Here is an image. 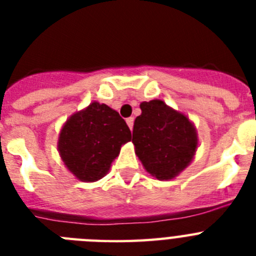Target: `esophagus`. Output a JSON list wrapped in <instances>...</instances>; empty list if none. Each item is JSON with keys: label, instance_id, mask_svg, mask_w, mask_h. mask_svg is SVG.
<instances>
[{"label": "esophagus", "instance_id": "34e87169", "mask_svg": "<svg viewBox=\"0 0 256 256\" xmlns=\"http://www.w3.org/2000/svg\"><path fill=\"white\" fill-rule=\"evenodd\" d=\"M133 123H134V119H133V118H128V119H126V124H128V126L130 128V130H133Z\"/></svg>", "mask_w": 256, "mask_h": 256}]
</instances>
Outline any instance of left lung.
I'll use <instances>...</instances> for the list:
<instances>
[{"label":"left lung","instance_id":"8db88e82","mask_svg":"<svg viewBox=\"0 0 256 256\" xmlns=\"http://www.w3.org/2000/svg\"><path fill=\"white\" fill-rule=\"evenodd\" d=\"M136 118L133 140L144 169L158 180H172L195 155L198 136L188 118L160 100L142 102Z\"/></svg>","mask_w":256,"mask_h":256}]
</instances>
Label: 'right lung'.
Here are the masks:
<instances>
[{"mask_svg":"<svg viewBox=\"0 0 256 256\" xmlns=\"http://www.w3.org/2000/svg\"><path fill=\"white\" fill-rule=\"evenodd\" d=\"M130 126L105 104L92 102L70 116L58 138V151L72 173L86 182L105 176L122 144L130 141Z\"/></svg>","mask_w":256,"mask_h":256,"instance_id":"obj_1","label":"right lung"}]
</instances>
